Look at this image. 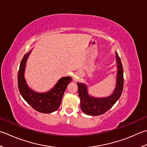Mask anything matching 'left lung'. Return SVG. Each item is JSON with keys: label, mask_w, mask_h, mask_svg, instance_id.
Wrapping results in <instances>:
<instances>
[{"label": "left lung", "mask_w": 147, "mask_h": 147, "mask_svg": "<svg viewBox=\"0 0 147 147\" xmlns=\"http://www.w3.org/2000/svg\"><path fill=\"white\" fill-rule=\"evenodd\" d=\"M115 55L118 66L117 85L113 93L110 96L105 98H94L90 97L87 93V86L83 83H77L80 98V107L85 114L97 116L106 113L115 105L121 96L123 87V70L119 55L115 53Z\"/></svg>", "instance_id": "1"}]
</instances>
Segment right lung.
Masks as SVG:
<instances>
[{"mask_svg": "<svg viewBox=\"0 0 147 147\" xmlns=\"http://www.w3.org/2000/svg\"><path fill=\"white\" fill-rule=\"evenodd\" d=\"M30 51L25 54L20 63L18 73V86L22 96L34 110L43 113H50L58 110L61 104L63 95L67 85L73 79L64 77L51 90L47 93H37L28 87L24 78V71L27 59Z\"/></svg>", "mask_w": 147, "mask_h": 147, "instance_id": "1", "label": "right lung"}]
</instances>
